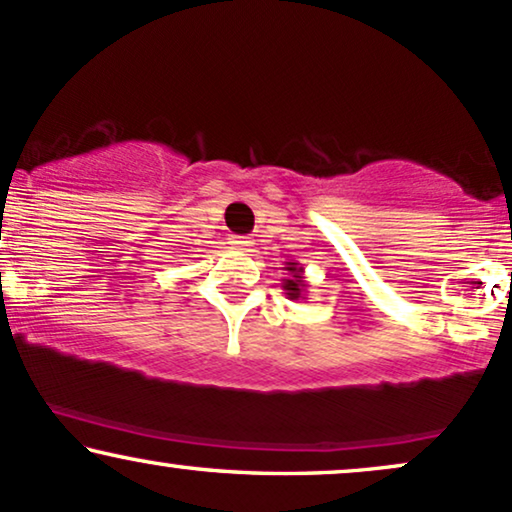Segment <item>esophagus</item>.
I'll use <instances>...</instances> for the list:
<instances>
[{
  "instance_id": "esophagus-1",
  "label": "esophagus",
  "mask_w": 512,
  "mask_h": 512,
  "mask_svg": "<svg viewBox=\"0 0 512 512\" xmlns=\"http://www.w3.org/2000/svg\"><path fill=\"white\" fill-rule=\"evenodd\" d=\"M231 245H233V248H236V250L248 252V250L252 248V240L243 238V236H231Z\"/></svg>"
}]
</instances>
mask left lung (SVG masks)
I'll return each instance as SVG.
<instances>
[{
    "label": "left lung",
    "mask_w": 512,
    "mask_h": 512,
    "mask_svg": "<svg viewBox=\"0 0 512 512\" xmlns=\"http://www.w3.org/2000/svg\"><path fill=\"white\" fill-rule=\"evenodd\" d=\"M283 269L288 272V276L281 283L283 291H286V295L291 300H305V291H307L305 269L300 267L298 262H286V267H283Z\"/></svg>",
    "instance_id": "obj_1"
}]
</instances>
